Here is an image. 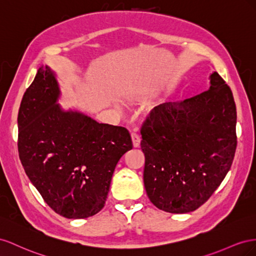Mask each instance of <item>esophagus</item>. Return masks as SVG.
I'll return each mask as SVG.
<instances>
[{
  "label": "esophagus",
  "instance_id": "obj_1",
  "mask_svg": "<svg viewBox=\"0 0 256 256\" xmlns=\"http://www.w3.org/2000/svg\"><path fill=\"white\" fill-rule=\"evenodd\" d=\"M132 142H133V147L138 148L140 146V137L137 133H132Z\"/></svg>",
  "mask_w": 256,
  "mask_h": 256
}]
</instances>
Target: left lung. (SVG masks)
<instances>
[{"instance_id":"obj_1","label":"left lung","mask_w":256,"mask_h":256,"mask_svg":"<svg viewBox=\"0 0 256 256\" xmlns=\"http://www.w3.org/2000/svg\"><path fill=\"white\" fill-rule=\"evenodd\" d=\"M205 92L154 107L142 128L144 184L151 202L170 214L200 207L228 172L237 147L232 90L214 72Z\"/></svg>"}]
</instances>
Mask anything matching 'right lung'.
<instances>
[{"label":"right lung","instance_id":"obj_1","mask_svg":"<svg viewBox=\"0 0 256 256\" xmlns=\"http://www.w3.org/2000/svg\"><path fill=\"white\" fill-rule=\"evenodd\" d=\"M60 96L54 72L42 65L20 104L19 158L51 209L84 218L104 207L116 165L133 144L126 128L64 110Z\"/></svg>","mask_w":256,"mask_h":256}]
</instances>
